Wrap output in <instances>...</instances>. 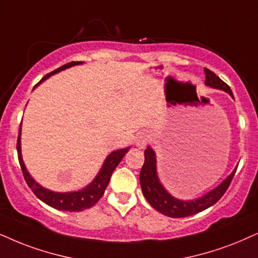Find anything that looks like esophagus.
<instances>
[{"instance_id":"esophagus-1","label":"esophagus","mask_w":258,"mask_h":258,"mask_svg":"<svg viewBox=\"0 0 258 258\" xmlns=\"http://www.w3.org/2000/svg\"><path fill=\"white\" fill-rule=\"evenodd\" d=\"M146 144H148V135H145V133H140L136 139V145L138 146L139 149H144Z\"/></svg>"}]
</instances>
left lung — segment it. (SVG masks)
<instances>
[{"mask_svg":"<svg viewBox=\"0 0 258 258\" xmlns=\"http://www.w3.org/2000/svg\"><path fill=\"white\" fill-rule=\"evenodd\" d=\"M205 75H206V80H205L206 86L214 88V89L224 90L231 97H233L231 88L226 83L223 82L213 71L205 68ZM144 156L145 162L139 175L143 194H144L146 200L155 210H157L162 214L170 218H184L193 216V214H197L199 212H202L206 210V208L213 206L216 202L220 200V198L225 194V191L227 190L237 170V168L234 169L218 187L212 189L207 194L202 195L201 198L194 199V200L184 201L172 197L170 193H168L167 189L162 185L157 176L156 153L150 146H148V149L145 150Z\"/></svg>","mask_w":258,"mask_h":258,"instance_id":"left-lung-1","label":"left lung"}]
</instances>
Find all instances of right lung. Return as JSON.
Returning <instances> with one entry per match:
<instances>
[{
	"mask_svg": "<svg viewBox=\"0 0 258 258\" xmlns=\"http://www.w3.org/2000/svg\"><path fill=\"white\" fill-rule=\"evenodd\" d=\"M83 64V61H71L63 65V67L58 68L52 73L47 74L39 83H41L42 81L46 80L51 76L59 73L61 70L68 69V68L74 67V65H80ZM38 83V84H39ZM37 84V86H38ZM16 150H18V156H19V163H20V167L24 174L26 183L28 184V187L32 189V191L35 194V197L40 199L42 202L48 205V206L56 208L59 211H68V212H80L87 208L93 207L97 201L102 198L103 193H105L107 185H108L110 181V176H112L114 169L118 167V164L121 162L123 156L126 155V152L128 151L130 148L121 149V150H115V151L110 152L108 157L103 162L102 168L100 169L99 174L95 176L93 182H90L87 187L77 191H68V193H57V191L48 190V189L44 188L40 185L38 182L34 181V178L29 175L27 169L25 167V163L22 161L21 156V125L20 130H19V137H18V143H16Z\"/></svg>",
	"mask_w": 258,
	"mask_h": 258,
	"instance_id": "right-lung-1",
	"label": "right lung"
}]
</instances>
